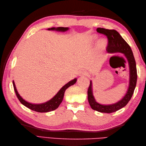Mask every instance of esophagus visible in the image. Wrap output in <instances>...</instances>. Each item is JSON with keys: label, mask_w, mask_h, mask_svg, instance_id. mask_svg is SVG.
<instances>
[{"label": "esophagus", "mask_w": 146, "mask_h": 146, "mask_svg": "<svg viewBox=\"0 0 146 146\" xmlns=\"http://www.w3.org/2000/svg\"><path fill=\"white\" fill-rule=\"evenodd\" d=\"M79 76H88V73L86 71H80L79 73Z\"/></svg>", "instance_id": "1"}]
</instances>
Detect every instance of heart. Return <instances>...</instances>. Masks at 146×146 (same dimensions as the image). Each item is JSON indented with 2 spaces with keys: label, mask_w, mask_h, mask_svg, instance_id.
Listing matches in <instances>:
<instances>
[{
  "label": "heart",
  "mask_w": 146,
  "mask_h": 146,
  "mask_svg": "<svg viewBox=\"0 0 146 146\" xmlns=\"http://www.w3.org/2000/svg\"><path fill=\"white\" fill-rule=\"evenodd\" d=\"M97 39V36H92L91 37V41L92 42H95L96 40ZM107 44V41H105L104 39H101L100 40H98L97 44V48L99 50H103V49L105 48Z\"/></svg>",
  "instance_id": "1"
}]
</instances>
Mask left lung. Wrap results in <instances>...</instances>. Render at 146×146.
<instances>
[{"instance_id":"obj_1","label":"left lung","mask_w":146,"mask_h":146,"mask_svg":"<svg viewBox=\"0 0 146 146\" xmlns=\"http://www.w3.org/2000/svg\"><path fill=\"white\" fill-rule=\"evenodd\" d=\"M97 31L107 36L108 44L107 50L108 53L123 54L127 60L129 68V82L127 90L123 98L115 104L104 105L99 104L96 101L93 94L92 82L90 81V84L88 90V100L91 108L93 110L98 111L99 112L110 113L124 107L131 100L137 83V68L134 56L131 47L116 30L106 29L98 27L97 29Z\"/></svg>"}]
</instances>
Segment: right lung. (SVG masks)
Segmentation results:
<instances>
[{
	"mask_svg": "<svg viewBox=\"0 0 146 146\" xmlns=\"http://www.w3.org/2000/svg\"><path fill=\"white\" fill-rule=\"evenodd\" d=\"M69 29H70L69 27H51V28H48V30L56 31H58V32H66L67 31L69 30ZM76 80H77V78H74L72 80H71V81L67 83L66 85H64L51 99H50V100L47 102H44V103H42V104H33V103H30V102H27L26 100H25L24 99L22 98L21 96L18 93L14 80H13V86H14V89L15 92V94H16L19 100L21 102V103L22 104L24 105V106L29 108V109L32 110L33 111L43 113V112H48V111H51L56 109V108L59 107V105L61 104L62 101H63L65 90H66L68 87H70V86L76 83Z\"/></svg>",
	"mask_w": 146,
	"mask_h": 146,
	"instance_id": "1",
	"label": "right lung"
}]
</instances>
